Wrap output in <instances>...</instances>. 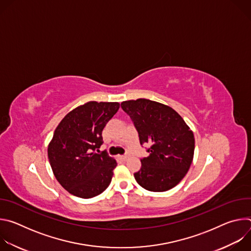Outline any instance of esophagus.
<instances>
[{"label": "esophagus", "mask_w": 251, "mask_h": 251, "mask_svg": "<svg viewBox=\"0 0 251 251\" xmlns=\"http://www.w3.org/2000/svg\"><path fill=\"white\" fill-rule=\"evenodd\" d=\"M128 158H129V155H128V154L123 155V156H120V159H121V160H123V161H126Z\"/></svg>", "instance_id": "esophagus-1"}]
</instances>
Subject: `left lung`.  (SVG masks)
<instances>
[{
	"mask_svg": "<svg viewBox=\"0 0 251 251\" xmlns=\"http://www.w3.org/2000/svg\"><path fill=\"white\" fill-rule=\"evenodd\" d=\"M139 134L141 145L150 144L135 180L151 192L176 187L188 173L194 158L195 137L184 119L171 107L140 98L121 103Z\"/></svg>",
	"mask_w": 251,
	"mask_h": 251,
	"instance_id": "left-lung-1",
	"label": "left lung"
}]
</instances>
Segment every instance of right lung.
Returning <instances> with one entry per match:
<instances>
[{
  "label": "right lung",
  "mask_w": 251,
  "mask_h": 251,
  "mask_svg": "<svg viewBox=\"0 0 251 251\" xmlns=\"http://www.w3.org/2000/svg\"><path fill=\"white\" fill-rule=\"evenodd\" d=\"M119 106L118 102H87L56 127L48 156L54 176L69 194L90 199L110 185L117 163L106 152L94 151L103 144L102 131Z\"/></svg>",
  "instance_id": "right-lung-1"
}]
</instances>
